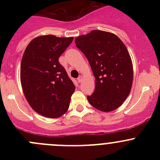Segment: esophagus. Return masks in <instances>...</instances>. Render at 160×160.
Listing matches in <instances>:
<instances>
[{
	"label": "esophagus",
	"mask_w": 160,
	"mask_h": 160,
	"mask_svg": "<svg viewBox=\"0 0 160 160\" xmlns=\"http://www.w3.org/2000/svg\"><path fill=\"white\" fill-rule=\"evenodd\" d=\"M83 77H82V76H80V77L77 78V81H78L79 83H81V82L83 81Z\"/></svg>",
	"instance_id": "34e87169"
}]
</instances>
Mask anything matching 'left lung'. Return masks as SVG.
Here are the masks:
<instances>
[{"label":"left lung","instance_id":"left-lung-1","mask_svg":"<svg viewBox=\"0 0 160 160\" xmlns=\"http://www.w3.org/2000/svg\"><path fill=\"white\" fill-rule=\"evenodd\" d=\"M77 47L89 61L95 90L88 97L98 110L110 112L128 98L133 82V65L123 42L114 33L93 30L75 38Z\"/></svg>","mask_w":160,"mask_h":160}]
</instances>
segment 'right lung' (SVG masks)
Returning a JSON list of instances; mask_svg holds the SVG:
<instances>
[{
	"instance_id": "obj_1",
	"label": "right lung",
	"mask_w": 160,
	"mask_h": 160,
	"mask_svg": "<svg viewBox=\"0 0 160 160\" xmlns=\"http://www.w3.org/2000/svg\"><path fill=\"white\" fill-rule=\"evenodd\" d=\"M72 39L39 35L24 52L20 70L22 90L31 108L44 117H60L70 106L76 88L59 58Z\"/></svg>"
}]
</instances>
